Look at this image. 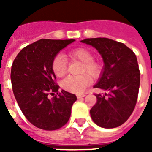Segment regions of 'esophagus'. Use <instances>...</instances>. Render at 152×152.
Wrapping results in <instances>:
<instances>
[{
    "mask_svg": "<svg viewBox=\"0 0 152 152\" xmlns=\"http://www.w3.org/2000/svg\"><path fill=\"white\" fill-rule=\"evenodd\" d=\"M85 95H77V97L80 99V98H83V97H85Z\"/></svg>",
    "mask_w": 152,
    "mask_h": 152,
    "instance_id": "obj_1",
    "label": "esophagus"
}]
</instances>
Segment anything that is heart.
I'll return each mask as SVG.
<instances>
[{"instance_id": "b5f03b06", "label": "heart", "mask_w": 152, "mask_h": 152, "mask_svg": "<svg viewBox=\"0 0 152 152\" xmlns=\"http://www.w3.org/2000/svg\"><path fill=\"white\" fill-rule=\"evenodd\" d=\"M68 55L73 60H78L83 62L80 73L84 74L79 76H67L61 81V85L65 91L81 94L92 82L89 75H91L94 79L99 78L102 73L103 67L101 62L94 60V55L92 52L85 48H77L70 50ZM51 67L56 76L62 77L65 75L67 69V63L65 56L61 54L56 56L52 61Z\"/></svg>"}]
</instances>
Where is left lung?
<instances>
[{
  "instance_id": "8db88e82",
  "label": "left lung",
  "mask_w": 152,
  "mask_h": 152,
  "mask_svg": "<svg viewBox=\"0 0 152 152\" xmlns=\"http://www.w3.org/2000/svg\"><path fill=\"white\" fill-rule=\"evenodd\" d=\"M81 42L95 47L105 63L102 77L94 87L108 93L96 94L97 101L91 109V118L106 129L122 125L137 102L140 73L136 56L124 43L107 38L85 39Z\"/></svg>"
}]
</instances>
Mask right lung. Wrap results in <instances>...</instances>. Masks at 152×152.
<instances>
[{
  "mask_svg": "<svg viewBox=\"0 0 152 152\" xmlns=\"http://www.w3.org/2000/svg\"><path fill=\"white\" fill-rule=\"evenodd\" d=\"M73 41L39 39L22 49L12 62L11 81L16 101L25 118L39 129L56 130L69 120L77 97L63 90L58 92L51 64L56 55ZM50 94L54 96L49 98Z\"/></svg>",
  "mask_w": 152,
  "mask_h": 152,
  "instance_id": "1",
  "label": "right lung"
}]
</instances>
